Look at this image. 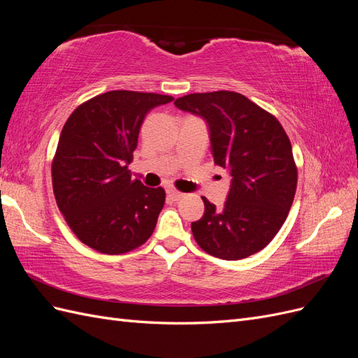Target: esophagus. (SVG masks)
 I'll return each instance as SVG.
<instances>
[{
  "label": "esophagus",
  "instance_id": "1",
  "mask_svg": "<svg viewBox=\"0 0 358 358\" xmlns=\"http://www.w3.org/2000/svg\"><path fill=\"white\" fill-rule=\"evenodd\" d=\"M167 196H169V199H171V200H175V201H178V200H180V199L183 197V194H182V192H179L178 189H173V188H169V189H167Z\"/></svg>",
  "mask_w": 358,
  "mask_h": 358
}]
</instances>
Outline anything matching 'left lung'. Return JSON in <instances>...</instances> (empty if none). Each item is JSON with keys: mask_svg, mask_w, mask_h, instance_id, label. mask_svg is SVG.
Returning <instances> with one entry per match:
<instances>
[{"mask_svg": "<svg viewBox=\"0 0 358 358\" xmlns=\"http://www.w3.org/2000/svg\"><path fill=\"white\" fill-rule=\"evenodd\" d=\"M175 104L206 119L215 164L231 175L222 209L201 197L204 215L191 224L194 239L222 259L259 252L280 230L296 196L297 166L284 127L233 91L188 94Z\"/></svg>", "mask_w": 358, "mask_h": 358, "instance_id": "left-lung-1", "label": "left lung"}]
</instances>
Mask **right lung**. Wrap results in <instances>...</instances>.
Returning <instances> with one entry per match:
<instances>
[{"label":"right lung","mask_w":358,"mask_h":358,"mask_svg":"<svg viewBox=\"0 0 358 358\" xmlns=\"http://www.w3.org/2000/svg\"><path fill=\"white\" fill-rule=\"evenodd\" d=\"M173 100L109 91L82 103L67 119L52 159V185L61 213L86 246L119 255L152 236L166 191L131 179L128 164L146 113Z\"/></svg>","instance_id":"right-lung-1"}]
</instances>
